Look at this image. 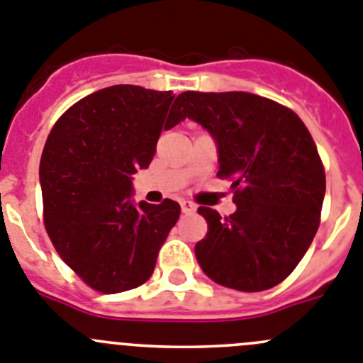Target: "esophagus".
Segmentation results:
<instances>
[{"label":"esophagus","instance_id":"34e87169","mask_svg":"<svg viewBox=\"0 0 363 363\" xmlns=\"http://www.w3.org/2000/svg\"><path fill=\"white\" fill-rule=\"evenodd\" d=\"M181 210H182V213H194V211L197 210V208H195V204H191V202L182 201L181 202Z\"/></svg>","mask_w":363,"mask_h":363}]
</instances>
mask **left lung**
I'll list each match as a JSON object with an SVG mask.
<instances>
[{
  "label": "left lung",
  "mask_w": 363,
  "mask_h": 363,
  "mask_svg": "<svg viewBox=\"0 0 363 363\" xmlns=\"http://www.w3.org/2000/svg\"><path fill=\"white\" fill-rule=\"evenodd\" d=\"M174 113L210 133L217 175L233 181V215L199 208L208 222L195 244L199 266L237 291L275 287L302 260L320 224L325 174L311 133L295 112L250 92H184Z\"/></svg>",
  "instance_id": "left-lung-1"
}]
</instances>
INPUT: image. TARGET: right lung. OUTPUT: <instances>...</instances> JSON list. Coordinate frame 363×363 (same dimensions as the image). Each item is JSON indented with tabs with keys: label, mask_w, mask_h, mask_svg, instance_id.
I'll return each mask as SVG.
<instances>
[{
	"label": "right lung",
	"mask_w": 363,
	"mask_h": 363,
	"mask_svg": "<svg viewBox=\"0 0 363 363\" xmlns=\"http://www.w3.org/2000/svg\"><path fill=\"white\" fill-rule=\"evenodd\" d=\"M174 92L113 84L68 108L39 162L45 228L65 264L96 291L113 295L152 277L181 206L137 204L133 175L146 169L172 116Z\"/></svg>",
	"instance_id": "obj_1"
}]
</instances>
